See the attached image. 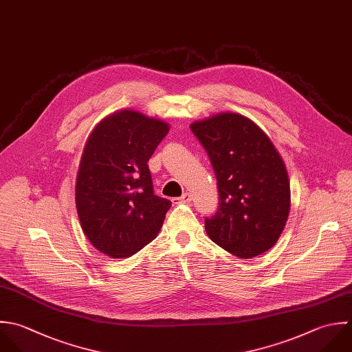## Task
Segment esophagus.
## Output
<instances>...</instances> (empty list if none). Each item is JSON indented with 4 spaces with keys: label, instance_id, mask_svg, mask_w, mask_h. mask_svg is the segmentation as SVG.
Here are the masks:
<instances>
[{
    "label": "esophagus",
    "instance_id": "1",
    "mask_svg": "<svg viewBox=\"0 0 352 352\" xmlns=\"http://www.w3.org/2000/svg\"><path fill=\"white\" fill-rule=\"evenodd\" d=\"M175 200V203H190L192 201V195L190 193H184L181 197H177V199H174Z\"/></svg>",
    "mask_w": 352,
    "mask_h": 352
}]
</instances>
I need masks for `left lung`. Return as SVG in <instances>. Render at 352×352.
Returning <instances> with one entry per match:
<instances>
[{
  "label": "left lung",
  "mask_w": 352,
  "mask_h": 352,
  "mask_svg": "<svg viewBox=\"0 0 352 352\" xmlns=\"http://www.w3.org/2000/svg\"><path fill=\"white\" fill-rule=\"evenodd\" d=\"M217 177L219 204L206 218L210 239L250 259L280 239L291 208L285 164L270 138L248 118L223 112L190 124Z\"/></svg>",
  "instance_id": "1"
}]
</instances>
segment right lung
Returning a JSON list of instances; mask_svg holds the SVG:
<instances>
[{
    "mask_svg": "<svg viewBox=\"0 0 352 352\" xmlns=\"http://www.w3.org/2000/svg\"><path fill=\"white\" fill-rule=\"evenodd\" d=\"M170 126L133 109L118 111L91 131L75 186L76 211L91 245L113 259L149 244L171 201L153 193L148 162Z\"/></svg>",
    "mask_w": 352,
    "mask_h": 352,
    "instance_id": "1",
    "label": "right lung"
}]
</instances>
